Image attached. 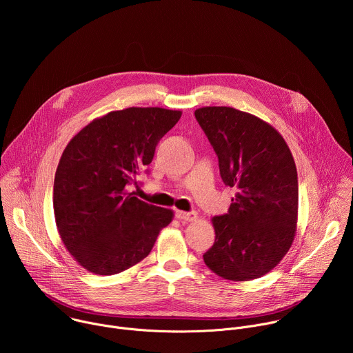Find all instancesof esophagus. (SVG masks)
<instances>
[{
	"mask_svg": "<svg viewBox=\"0 0 353 353\" xmlns=\"http://www.w3.org/2000/svg\"><path fill=\"white\" fill-rule=\"evenodd\" d=\"M176 218L183 221V222H191V221H195L198 218V214L195 211H191V212H183V211H177L176 212Z\"/></svg>",
	"mask_w": 353,
	"mask_h": 353,
	"instance_id": "1",
	"label": "esophagus"
}]
</instances>
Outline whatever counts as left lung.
<instances>
[{"label": "left lung", "mask_w": 353, "mask_h": 353, "mask_svg": "<svg viewBox=\"0 0 353 353\" xmlns=\"http://www.w3.org/2000/svg\"><path fill=\"white\" fill-rule=\"evenodd\" d=\"M195 119L211 142L223 183L234 187L228 214L214 216L207 267L225 279H256L283 259L297 223L299 185L290 149L261 119L233 108H201Z\"/></svg>", "instance_id": "left-lung-1"}]
</instances>
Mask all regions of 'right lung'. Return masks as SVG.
I'll return each instance as SVG.
<instances>
[{
	"label": "right lung",
	"instance_id": "add662e5",
	"mask_svg": "<svg viewBox=\"0 0 353 353\" xmlns=\"http://www.w3.org/2000/svg\"><path fill=\"white\" fill-rule=\"evenodd\" d=\"M181 112L128 108L93 120L64 149L53 191L59 233L88 271L114 275L143 260L173 212L130 192Z\"/></svg>",
	"mask_w": 353,
	"mask_h": 353
}]
</instances>
